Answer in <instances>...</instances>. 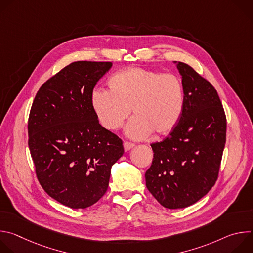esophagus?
I'll list each match as a JSON object with an SVG mask.
<instances>
[{"label":"esophagus","instance_id":"34e87169","mask_svg":"<svg viewBox=\"0 0 253 253\" xmlns=\"http://www.w3.org/2000/svg\"><path fill=\"white\" fill-rule=\"evenodd\" d=\"M134 146H135V144L132 143V142H129V141H125L124 142V149H125V151H128V150L132 149Z\"/></svg>","mask_w":253,"mask_h":253}]
</instances>
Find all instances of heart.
<instances>
[{
  "instance_id": "heart-1",
  "label": "heart",
  "mask_w": 253,
  "mask_h": 253,
  "mask_svg": "<svg viewBox=\"0 0 253 253\" xmlns=\"http://www.w3.org/2000/svg\"><path fill=\"white\" fill-rule=\"evenodd\" d=\"M111 89L95 88L91 95L93 109L101 124L109 130L121 127L130 115L126 134L142 139L151 132L166 134L177 124L184 106V87L173 73L141 67L117 72Z\"/></svg>"
}]
</instances>
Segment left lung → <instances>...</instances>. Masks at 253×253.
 <instances>
[{
	"mask_svg": "<svg viewBox=\"0 0 253 253\" xmlns=\"http://www.w3.org/2000/svg\"><path fill=\"white\" fill-rule=\"evenodd\" d=\"M176 63L182 76L184 106L177 124L154 152L146 187L169 209L184 208L213 187L226 142V116L217 91L189 65Z\"/></svg>",
	"mask_w": 253,
	"mask_h": 253,
	"instance_id": "8db88e82",
	"label": "left lung"
}]
</instances>
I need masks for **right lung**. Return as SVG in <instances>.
Returning a JSON list of instances; mask_svg holds the SVG:
<instances>
[{
  "label": "right lung",
  "instance_id": "1",
  "mask_svg": "<svg viewBox=\"0 0 253 253\" xmlns=\"http://www.w3.org/2000/svg\"><path fill=\"white\" fill-rule=\"evenodd\" d=\"M111 62L77 61L47 80L28 120V145L36 175L52 198L87 208L107 191L122 140L99 124L91 95Z\"/></svg>",
  "mask_w": 253,
  "mask_h": 253
}]
</instances>
